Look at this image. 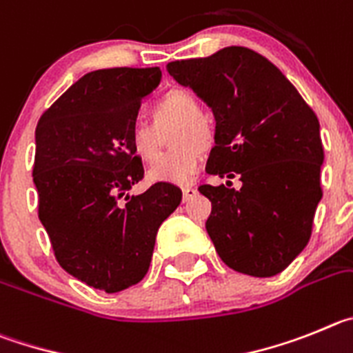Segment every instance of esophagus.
Returning <instances> with one entry per match:
<instances>
[{
  "mask_svg": "<svg viewBox=\"0 0 353 353\" xmlns=\"http://www.w3.org/2000/svg\"><path fill=\"white\" fill-rule=\"evenodd\" d=\"M196 195V190L193 186H184L183 188V200H190Z\"/></svg>",
  "mask_w": 353,
  "mask_h": 353,
  "instance_id": "esophagus-1",
  "label": "esophagus"
}]
</instances>
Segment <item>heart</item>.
<instances>
[{"label": "heart", "mask_w": 353, "mask_h": 353, "mask_svg": "<svg viewBox=\"0 0 353 353\" xmlns=\"http://www.w3.org/2000/svg\"><path fill=\"white\" fill-rule=\"evenodd\" d=\"M154 128L177 125L174 133V145H179L172 153L161 158L149 170L153 183L190 184L199 172L202 161V148H208L212 141V132L208 119L202 116V107L195 94L184 90H174L157 101L151 110ZM130 148L133 154L145 163H154L160 157V141L153 126L137 125L130 132Z\"/></svg>", "instance_id": "b5f03b06"}]
</instances>
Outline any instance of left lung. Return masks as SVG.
<instances>
[{"mask_svg":"<svg viewBox=\"0 0 353 353\" xmlns=\"http://www.w3.org/2000/svg\"><path fill=\"white\" fill-rule=\"evenodd\" d=\"M167 70L214 114L205 170L243 183L199 188L212 204L205 228L216 252L243 274H278L306 248L322 199L319 117L279 68L246 47Z\"/></svg>","mask_w":353,"mask_h":353,"instance_id":"obj_1","label":"left lung"}]
</instances>
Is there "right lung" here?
Here are the masks:
<instances>
[{
    "label": "right lung",
    "instance_id": "obj_1",
    "mask_svg": "<svg viewBox=\"0 0 353 353\" xmlns=\"http://www.w3.org/2000/svg\"><path fill=\"white\" fill-rule=\"evenodd\" d=\"M160 81L158 66L94 70L54 101L34 132L38 218L56 260L107 294L144 278L158 228L183 196L167 183L126 195L144 177L130 132L142 98Z\"/></svg>",
    "mask_w": 353,
    "mask_h": 353
}]
</instances>
